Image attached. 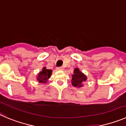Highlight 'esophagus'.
Instances as JSON below:
<instances>
[{
  "label": "esophagus",
  "instance_id": "34e87169",
  "mask_svg": "<svg viewBox=\"0 0 126 126\" xmlns=\"http://www.w3.org/2000/svg\"><path fill=\"white\" fill-rule=\"evenodd\" d=\"M56 70H64V68L62 66H60V67H57L56 68Z\"/></svg>",
  "mask_w": 126,
  "mask_h": 126
}]
</instances>
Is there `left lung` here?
I'll return each instance as SVG.
<instances>
[{
    "label": "left lung",
    "mask_w": 126,
    "mask_h": 126,
    "mask_svg": "<svg viewBox=\"0 0 126 126\" xmlns=\"http://www.w3.org/2000/svg\"><path fill=\"white\" fill-rule=\"evenodd\" d=\"M72 75V84L75 87L83 86V83L87 79V78L83 73H82L78 68H75Z\"/></svg>",
    "instance_id": "left-lung-1"
}]
</instances>
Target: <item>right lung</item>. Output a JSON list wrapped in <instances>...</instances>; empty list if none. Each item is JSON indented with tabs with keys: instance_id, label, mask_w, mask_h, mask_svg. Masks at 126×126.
I'll use <instances>...</instances> for the list:
<instances>
[{
	"instance_id": "right-lung-1",
	"label": "right lung",
	"mask_w": 126,
	"mask_h": 126,
	"mask_svg": "<svg viewBox=\"0 0 126 126\" xmlns=\"http://www.w3.org/2000/svg\"><path fill=\"white\" fill-rule=\"evenodd\" d=\"M51 70H47L45 67H44L42 69V71H41L38 75L37 77V80L38 81L39 83H47V80L48 78H50V76L51 75Z\"/></svg>"
}]
</instances>
